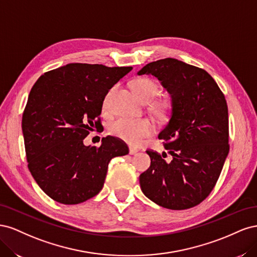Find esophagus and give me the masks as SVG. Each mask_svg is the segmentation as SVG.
Returning a JSON list of instances; mask_svg holds the SVG:
<instances>
[{
  "instance_id": "34e87169",
  "label": "esophagus",
  "mask_w": 257,
  "mask_h": 257,
  "mask_svg": "<svg viewBox=\"0 0 257 257\" xmlns=\"http://www.w3.org/2000/svg\"><path fill=\"white\" fill-rule=\"evenodd\" d=\"M138 153V150L137 149H134V148H130V154L131 155H135Z\"/></svg>"
}]
</instances>
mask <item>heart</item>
Listing matches in <instances>:
<instances>
[{
	"label": "heart",
	"mask_w": 257,
	"mask_h": 257,
	"mask_svg": "<svg viewBox=\"0 0 257 257\" xmlns=\"http://www.w3.org/2000/svg\"><path fill=\"white\" fill-rule=\"evenodd\" d=\"M132 87L135 91L136 95L144 103H149L158 95L159 88L158 84L151 79L138 78L133 81ZM114 88L107 93L104 98V108H107L109 98L112 94ZM167 104L165 102H157L153 105V109L158 114H162L166 111ZM110 133L122 141L126 142L133 146L142 144L145 138L149 137L154 132V124L152 121L146 118L131 119V118H119L114 120L109 127Z\"/></svg>",
	"instance_id": "heart-1"
}]
</instances>
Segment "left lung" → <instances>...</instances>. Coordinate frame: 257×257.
Wrapping results in <instances>:
<instances>
[{"instance_id": "left-lung-1", "label": "left lung", "mask_w": 257, "mask_h": 257, "mask_svg": "<svg viewBox=\"0 0 257 257\" xmlns=\"http://www.w3.org/2000/svg\"><path fill=\"white\" fill-rule=\"evenodd\" d=\"M137 75L157 77L172 100L159 138L173 159L147 151L151 165L139 176L142 191L163 208L197 206L213 190L229 151L226 99L206 71L177 59L151 62Z\"/></svg>"}]
</instances>
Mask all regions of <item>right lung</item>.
<instances>
[{"instance_id": "obj_1", "label": "right lung", "mask_w": 257, "mask_h": 257, "mask_svg": "<svg viewBox=\"0 0 257 257\" xmlns=\"http://www.w3.org/2000/svg\"><path fill=\"white\" fill-rule=\"evenodd\" d=\"M131 66L69 63L45 73L31 90L22 114L28 167L38 186L58 203L76 205L100 192L111 159L128 153L119 139H83L98 127L106 94Z\"/></svg>"}]
</instances>
